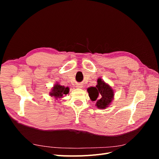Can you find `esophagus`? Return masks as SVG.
<instances>
[{"label": "esophagus", "mask_w": 159, "mask_h": 159, "mask_svg": "<svg viewBox=\"0 0 159 159\" xmlns=\"http://www.w3.org/2000/svg\"><path fill=\"white\" fill-rule=\"evenodd\" d=\"M76 88H82V85H81V84H78L76 85Z\"/></svg>", "instance_id": "esophagus-1"}]
</instances>
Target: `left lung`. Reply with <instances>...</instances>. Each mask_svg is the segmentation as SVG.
I'll use <instances>...</instances> for the list:
<instances>
[{"instance_id":"8db88e82","label":"left lung","mask_w":159,"mask_h":159,"mask_svg":"<svg viewBox=\"0 0 159 159\" xmlns=\"http://www.w3.org/2000/svg\"><path fill=\"white\" fill-rule=\"evenodd\" d=\"M90 99L95 102L98 109H103L107 107L114 98V91L111 86L101 78L98 80L96 87L88 88Z\"/></svg>"}]
</instances>
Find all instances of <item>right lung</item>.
Masks as SVG:
<instances>
[{"mask_svg": "<svg viewBox=\"0 0 159 159\" xmlns=\"http://www.w3.org/2000/svg\"><path fill=\"white\" fill-rule=\"evenodd\" d=\"M69 88H65L63 85H60L59 84H56L54 87L52 88L50 92V95L52 97H54L56 99L61 98L64 95H66L69 93Z\"/></svg>", "mask_w": 159, "mask_h": 159, "instance_id": "1", "label": "right lung"}]
</instances>
